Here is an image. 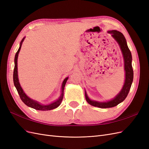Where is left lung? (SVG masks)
I'll return each mask as SVG.
<instances>
[{"instance_id": "1", "label": "left lung", "mask_w": 149, "mask_h": 149, "mask_svg": "<svg viewBox=\"0 0 149 149\" xmlns=\"http://www.w3.org/2000/svg\"><path fill=\"white\" fill-rule=\"evenodd\" d=\"M108 33H110L116 41L118 42L124 58V71H125V81L123 87L120 91L111 100L106 102H100L91 100L87 95L85 91V97L87 102L90 105L100 108H109L116 106L119 103L123 102L127 97L131 87L133 81L134 72L132 66V55L130 49L128 48L127 42L123 34L120 31L113 30L107 31Z\"/></svg>"}]
</instances>
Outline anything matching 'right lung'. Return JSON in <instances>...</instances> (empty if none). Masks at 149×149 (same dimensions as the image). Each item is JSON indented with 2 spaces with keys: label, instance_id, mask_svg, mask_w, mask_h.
I'll use <instances>...</instances> for the list:
<instances>
[{
  "label": "right lung",
  "instance_id": "1",
  "mask_svg": "<svg viewBox=\"0 0 149 149\" xmlns=\"http://www.w3.org/2000/svg\"><path fill=\"white\" fill-rule=\"evenodd\" d=\"M25 37H24L23 39L22 40V41L20 43V47L19 49H18L17 52L15 54V59H14V70H13V83H14L15 87L16 88L17 92L19 93V96L20 97L21 100L24 102L25 104H26L27 106L33 108V109L36 110H39V111H48V110H52L53 109H55V108L58 107L60 105L61 103V101L63 100V98L64 95V88L65 86L66 83L67 81L68 77H66L63 81L62 86H61V94L59 97V98L56 100L55 101H54L49 104H42L40 103L37 101H35L32 100V99L30 98L24 91L23 89L22 88L21 86L19 83V78H18V68H17V59H18V56H19V53L20 52V50L21 49V47L22 43H23L24 40H25Z\"/></svg>",
  "mask_w": 149,
  "mask_h": 149
}]
</instances>
